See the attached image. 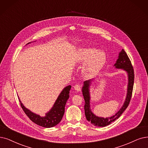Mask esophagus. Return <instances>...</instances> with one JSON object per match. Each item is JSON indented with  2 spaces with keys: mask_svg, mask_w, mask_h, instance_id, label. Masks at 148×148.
<instances>
[{
  "mask_svg": "<svg viewBox=\"0 0 148 148\" xmlns=\"http://www.w3.org/2000/svg\"><path fill=\"white\" fill-rule=\"evenodd\" d=\"M74 88H75V90L76 92H79V91H81V86H80L79 84H76V85L74 86Z\"/></svg>",
  "mask_w": 148,
  "mask_h": 148,
  "instance_id": "34e87169",
  "label": "esophagus"
}]
</instances>
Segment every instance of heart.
<instances>
[{
	"instance_id": "1",
	"label": "heart",
	"mask_w": 148,
	"mask_h": 148,
	"mask_svg": "<svg viewBox=\"0 0 148 148\" xmlns=\"http://www.w3.org/2000/svg\"><path fill=\"white\" fill-rule=\"evenodd\" d=\"M77 62L84 64L82 72L86 78L95 76L104 66L106 57L103 51H97L91 47H81L79 49L76 56Z\"/></svg>"
}]
</instances>
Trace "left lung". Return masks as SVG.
<instances>
[{
    "mask_svg": "<svg viewBox=\"0 0 148 148\" xmlns=\"http://www.w3.org/2000/svg\"><path fill=\"white\" fill-rule=\"evenodd\" d=\"M114 66L116 69H120L126 71L128 76L127 95L125 101L121 108L116 112L115 115L110 117L106 118V119L103 117H99L95 115L91 111L90 105V95L89 87L92 83V80L84 81L83 87L82 88V95H83L85 100L84 111L86 119L95 126L105 127L110 125L111 123L115 121L116 119H119L123 113V112L126 110L129 106L130 101H131L134 82V71L131 61H130L127 53L123 49L120 52L119 58L116 60V63L114 64Z\"/></svg>",
    "mask_w": 148,
    "mask_h": 148,
    "instance_id": "obj_1",
    "label": "left lung"
}]
</instances>
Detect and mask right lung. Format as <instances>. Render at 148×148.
<instances>
[{
	"instance_id": "right-lung-1",
	"label": "right lung",
	"mask_w": 148,
	"mask_h": 148,
	"mask_svg": "<svg viewBox=\"0 0 148 148\" xmlns=\"http://www.w3.org/2000/svg\"><path fill=\"white\" fill-rule=\"evenodd\" d=\"M29 43L30 42L27 44ZM71 87V86H67L64 88L58 96L53 106L49 112L46 113L45 116H40L27 109L19 99L21 106L25 114L33 123L42 127H52L57 125L62 119L65 112V106L69 98Z\"/></svg>"
}]
</instances>
